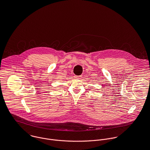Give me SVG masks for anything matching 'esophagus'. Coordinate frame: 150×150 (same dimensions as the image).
<instances>
[{
    "label": "esophagus",
    "mask_w": 150,
    "mask_h": 150,
    "mask_svg": "<svg viewBox=\"0 0 150 150\" xmlns=\"http://www.w3.org/2000/svg\"><path fill=\"white\" fill-rule=\"evenodd\" d=\"M75 79H80V78H81V76H75Z\"/></svg>",
    "instance_id": "34e87169"
}]
</instances>
